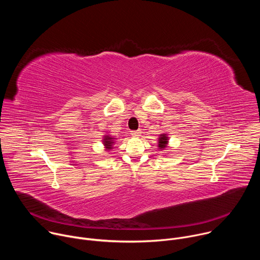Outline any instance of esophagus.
Here are the masks:
<instances>
[{
	"label": "esophagus",
	"mask_w": 260,
	"mask_h": 260,
	"mask_svg": "<svg viewBox=\"0 0 260 260\" xmlns=\"http://www.w3.org/2000/svg\"><path fill=\"white\" fill-rule=\"evenodd\" d=\"M141 134H142V132H141L140 129H138V131H133V132H132V136H133V137H139V136H141Z\"/></svg>",
	"instance_id": "34e87169"
}]
</instances>
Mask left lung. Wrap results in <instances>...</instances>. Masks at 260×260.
<instances>
[{"label":"left lung","instance_id":"8db88e82","mask_svg":"<svg viewBox=\"0 0 260 260\" xmlns=\"http://www.w3.org/2000/svg\"><path fill=\"white\" fill-rule=\"evenodd\" d=\"M158 143H157V147H158V150L159 151H164L167 150L166 148L169 145V136L168 134H161L158 136Z\"/></svg>","mask_w":260,"mask_h":260}]
</instances>
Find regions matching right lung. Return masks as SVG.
Returning a JSON list of instances; mask_svg holds the SVG:
<instances>
[{"label":"right lung","mask_w":260,"mask_h":260,"mask_svg":"<svg viewBox=\"0 0 260 260\" xmlns=\"http://www.w3.org/2000/svg\"><path fill=\"white\" fill-rule=\"evenodd\" d=\"M115 138L113 136L111 135H105L103 137V144H104V147H105V150L108 151V150H111L113 149V145L115 144Z\"/></svg>","instance_id":"1"}]
</instances>
